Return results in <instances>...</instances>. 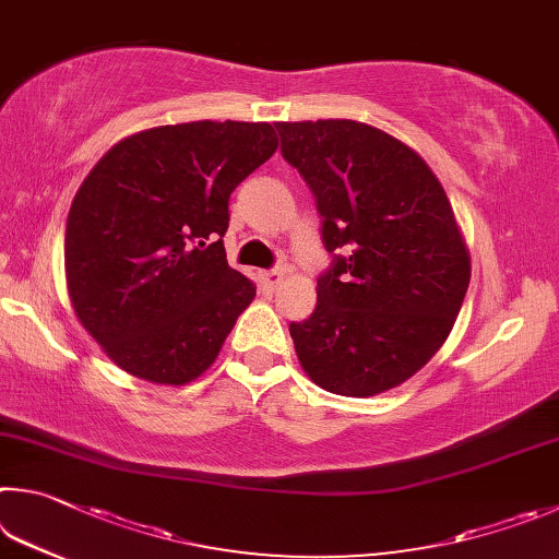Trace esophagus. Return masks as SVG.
Masks as SVG:
<instances>
[{
    "label": "esophagus",
    "instance_id": "34e87169",
    "mask_svg": "<svg viewBox=\"0 0 559 559\" xmlns=\"http://www.w3.org/2000/svg\"><path fill=\"white\" fill-rule=\"evenodd\" d=\"M280 282H282V272L280 270H264V272H260V287L262 289H267V292L277 289Z\"/></svg>",
    "mask_w": 559,
    "mask_h": 559
}]
</instances>
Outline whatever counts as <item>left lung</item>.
<instances>
[{"label":"left lung","instance_id":"1","mask_svg":"<svg viewBox=\"0 0 559 559\" xmlns=\"http://www.w3.org/2000/svg\"><path fill=\"white\" fill-rule=\"evenodd\" d=\"M277 132L334 254L317 309L289 324L299 364L329 393H385L437 354L466 297L472 262L452 203L423 156L376 127L317 120Z\"/></svg>","mask_w":559,"mask_h":559}]
</instances>
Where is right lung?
<instances>
[{
	"label": "right lung",
	"mask_w": 559,
	"mask_h": 559,
	"mask_svg": "<svg viewBox=\"0 0 559 559\" xmlns=\"http://www.w3.org/2000/svg\"><path fill=\"white\" fill-rule=\"evenodd\" d=\"M277 150L267 122H183L117 142L66 225L68 295L110 360L150 383L209 368L254 285L225 260L228 201Z\"/></svg>",
	"instance_id": "add662e5"
}]
</instances>
